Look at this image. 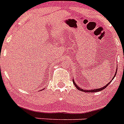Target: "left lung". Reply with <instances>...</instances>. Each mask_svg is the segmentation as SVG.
Returning a JSON list of instances; mask_svg holds the SVG:
<instances>
[{"mask_svg":"<svg viewBox=\"0 0 124 124\" xmlns=\"http://www.w3.org/2000/svg\"><path fill=\"white\" fill-rule=\"evenodd\" d=\"M116 72H117V71H116ZM116 74H115L114 76V77H113V79L114 78H115V76H116ZM73 83H74V86H76V88H77L78 89V90L81 91L85 92V93H96V92L101 91L103 90V89H104L106 88V87H107V86H108V85H109V84H110V82H111V81H110L109 82V83H107V84H106V86H104V87H101V88H99V89H91V90H86V89H82V88H80L79 87H78V86H77V84H76V83H75V82H74V80H73Z\"/></svg>","mask_w":124,"mask_h":124,"instance_id":"8db88e82","label":"left lung"}]
</instances>
